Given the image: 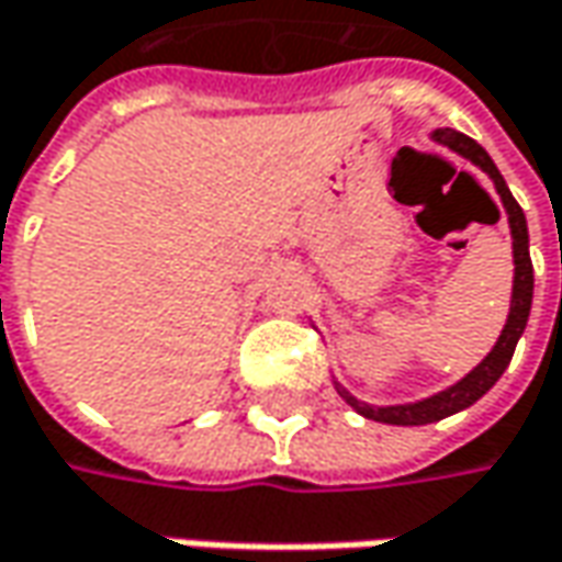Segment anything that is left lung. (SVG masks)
Masks as SVG:
<instances>
[{
  "instance_id": "1",
  "label": "left lung",
  "mask_w": 562,
  "mask_h": 562,
  "mask_svg": "<svg viewBox=\"0 0 562 562\" xmlns=\"http://www.w3.org/2000/svg\"><path fill=\"white\" fill-rule=\"evenodd\" d=\"M430 137H434L437 144H443V147L456 150L459 157L472 159L481 172H487V176H491V182H494V188H497L503 207H506V216H509V233H513V263H516V277H513V302H509V317H506V324H503V333H501V339H497V346L484 355V361L477 364L475 371H469V374L459 380V383H452V386H447V390H440V393L427 396V400H422V403H405V405L358 403L349 390H342V386L336 383L339 396L352 405L358 415H364V418H371V422H383V425H405V427L430 425V422L450 418V415H456V412H462V408L475 405L477 400H481V396H484V393L501 380L503 371L509 368L513 352H516V342H519V336L525 333V324H528L531 292H535V270H531V257H528V226H525V213L522 207L516 204L513 191H509L506 182H503L501 169L494 166V159L487 157V150H484L477 140H472L469 135H462V132H456V128H437Z\"/></svg>"
}]
</instances>
